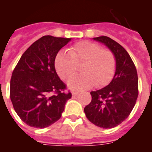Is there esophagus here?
<instances>
[{
    "label": "esophagus",
    "instance_id": "1",
    "mask_svg": "<svg viewBox=\"0 0 152 152\" xmlns=\"http://www.w3.org/2000/svg\"><path fill=\"white\" fill-rule=\"evenodd\" d=\"M79 94V92L77 91H73L72 92V96H77Z\"/></svg>",
    "mask_w": 152,
    "mask_h": 152
}]
</instances>
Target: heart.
<instances>
[{"mask_svg":"<svg viewBox=\"0 0 152 152\" xmlns=\"http://www.w3.org/2000/svg\"><path fill=\"white\" fill-rule=\"evenodd\" d=\"M82 63L80 75H74L68 80V88L74 91L90 88L94 84L102 87L108 84L116 70V59L113 52L102 49L98 44L80 42L68 49V53L59 52L55 58V68L62 79H67L75 72L76 64Z\"/></svg>","mask_w":152,"mask_h":152,"instance_id":"1","label":"heart"}]
</instances>
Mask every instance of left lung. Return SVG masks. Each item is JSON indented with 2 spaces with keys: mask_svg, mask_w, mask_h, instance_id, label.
I'll return each instance as SVG.
<instances>
[{
  "mask_svg": "<svg viewBox=\"0 0 152 152\" xmlns=\"http://www.w3.org/2000/svg\"><path fill=\"white\" fill-rule=\"evenodd\" d=\"M93 39L108 48L116 59V70L105 88L91 91L92 100L84 113L90 122L100 128H114L128 117L135 107L139 90L135 64L126 49L107 36Z\"/></svg>",
  "mask_w": 152,
  "mask_h": 152,
  "instance_id": "obj_1",
  "label": "left lung"
}]
</instances>
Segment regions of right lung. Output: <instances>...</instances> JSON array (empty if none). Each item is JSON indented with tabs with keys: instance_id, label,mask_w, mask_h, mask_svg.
I'll list each match as a JSON object with an SVG mask.
<instances>
[{
	"instance_id": "right-lung-1",
	"label": "right lung",
	"mask_w": 152,
	"mask_h": 152,
	"mask_svg": "<svg viewBox=\"0 0 152 152\" xmlns=\"http://www.w3.org/2000/svg\"><path fill=\"white\" fill-rule=\"evenodd\" d=\"M72 40L44 36L21 56L12 73L10 100L19 117L28 126L43 129L61 118L71 93L55 68L60 49Z\"/></svg>"
}]
</instances>
